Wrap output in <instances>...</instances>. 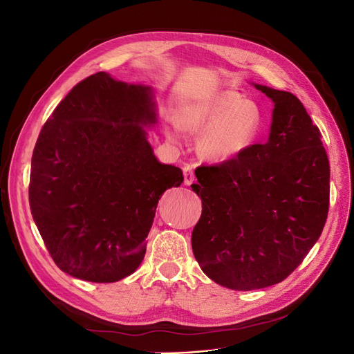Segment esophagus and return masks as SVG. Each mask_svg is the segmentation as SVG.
<instances>
[{
	"mask_svg": "<svg viewBox=\"0 0 354 354\" xmlns=\"http://www.w3.org/2000/svg\"><path fill=\"white\" fill-rule=\"evenodd\" d=\"M183 173H185V185H186V186H190V185L195 181L194 167H192V165H186V167L183 168Z\"/></svg>",
	"mask_w": 354,
	"mask_h": 354,
	"instance_id": "obj_1",
	"label": "esophagus"
}]
</instances>
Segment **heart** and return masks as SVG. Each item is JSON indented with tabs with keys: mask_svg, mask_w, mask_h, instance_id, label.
Here are the masks:
<instances>
[{
	"mask_svg": "<svg viewBox=\"0 0 354 354\" xmlns=\"http://www.w3.org/2000/svg\"><path fill=\"white\" fill-rule=\"evenodd\" d=\"M177 124L201 134L199 152L203 158L229 162L243 155L259 138L263 115L252 100L224 90L185 103L177 112Z\"/></svg>",
	"mask_w": 354,
	"mask_h": 354,
	"instance_id": "b5f03b06",
	"label": "heart"
}]
</instances>
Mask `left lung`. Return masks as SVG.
<instances>
[{
  "label": "left lung",
  "mask_w": 354,
  "mask_h": 354,
  "mask_svg": "<svg viewBox=\"0 0 354 354\" xmlns=\"http://www.w3.org/2000/svg\"><path fill=\"white\" fill-rule=\"evenodd\" d=\"M273 102L269 138L239 158L202 165L192 185L202 214L192 250L202 272L234 291L282 282L324 230L329 160L303 103L292 93L254 84Z\"/></svg>",
  "instance_id": "obj_1"
}]
</instances>
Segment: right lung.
I'll return each mask as SVG.
<instances>
[{
    "label": "right lung",
    "mask_w": 354,
    "mask_h": 354,
    "mask_svg": "<svg viewBox=\"0 0 354 354\" xmlns=\"http://www.w3.org/2000/svg\"><path fill=\"white\" fill-rule=\"evenodd\" d=\"M151 85L97 72L69 91L38 136L29 205L62 272L111 283L137 270L158 201L183 183L147 140L156 124Z\"/></svg>",
    "instance_id": "obj_1"
}]
</instances>
